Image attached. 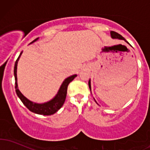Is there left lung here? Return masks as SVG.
Returning <instances> with one entry per match:
<instances>
[{
  "label": "left lung",
  "mask_w": 150,
  "mask_h": 150,
  "mask_svg": "<svg viewBox=\"0 0 150 150\" xmlns=\"http://www.w3.org/2000/svg\"><path fill=\"white\" fill-rule=\"evenodd\" d=\"M110 35H111L112 38H113V39H120V40H124L125 42H127L126 40H125V38H124L121 35L118 34V33H116V32L111 31V32H110ZM127 43H128V42H127ZM88 86H89V88H90V90L91 91V80H89V81H88ZM94 100H95V99H94ZM95 102H96V100H95Z\"/></svg>",
  "instance_id": "left-lung-1"
}]
</instances>
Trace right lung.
Listing matches in <instances>:
<instances>
[{
  "instance_id": "1",
  "label": "right lung",
  "mask_w": 150,
  "mask_h": 150,
  "mask_svg": "<svg viewBox=\"0 0 150 150\" xmlns=\"http://www.w3.org/2000/svg\"><path fill=\"white\" fill-rule=\"evenodd\" d=\"M38 39V38L35 39L33 42L30 43H33L35 42L36 40ZM22 54V51L19 54V57L16 59V62L14 64V69H13V74H14L15 78V89H16V93L17 94L18 97L20 99L24 105L30 111L36 113L38 115H51L54 114L57 112L64 104L65 102V99L67 96V86L69 83L72 81H73L74 78L77 76V75H71V76L67 78L64 81H63L62 84L60 86V88L59 89L58 93H57L55 96L51 100L48 101V102H45L43 104H38L34 103V102H31L29 99H27L23 94L20 92V91L18 88L17 85V75H16V69H17V63L19 61V58H20L21 55Z\"/></svg>"
}]
</instances>
